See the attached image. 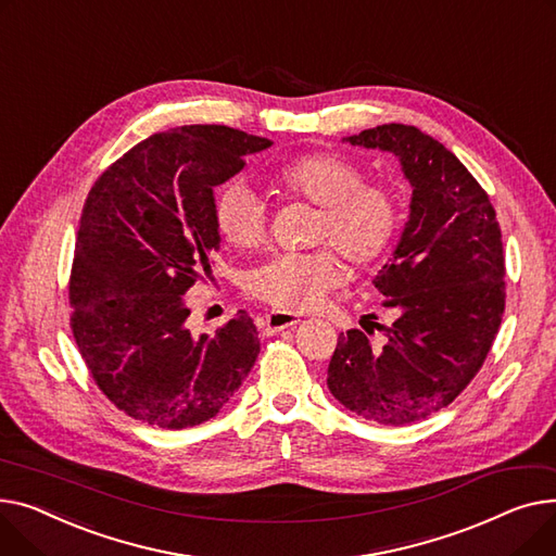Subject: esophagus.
<instances>
[{
	"label": "esophagus",
	"mask_w": 556,
	"mask_h": 556,
	"mask_svg": "<svg viewBox=\"0 0 556 556\" xmlns=\"http://www.w3.org/2000/svg\"><path fill=\"white\" fill-rule=\"evenodd\" d=\"M299 323H301V318L291 316L287 312H271V314L260 318V328H263L265 334H276V332L293 328V325H299Z\"/></svg>",
	"instance_id": "obj_1"
}]
</instances>
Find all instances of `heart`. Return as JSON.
<instances>
[{
	"label": "heart",
	"mask_w": 556,
	"mask_h": 556,
	"mask_svg": "<svg viewBox=\"0 0 556 556\" xmlns=\"http://www.w3.org/2000/svg\"><path fill=\"white\" fill-rule=\"evenodd\" d=\"M364 179L358 163L334 152L299 156L267 175L269 186L282 198H301L318 206L312 242L334 247L352 265H368L379 257L400 224L395 192ZM213 219L222 240L236 249H255L267 233L265 204L242 179H231L217 190ZM330 247L267 260L249 274V293L280 312L314 309L345 276Z\"/></svg>",
	"instance_id": "heart-1"
}]
</instances>
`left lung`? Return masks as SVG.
<instances>
[{"label": "left lung", "mask_w": 556, "mask_h": 556, "mask_svg": "<svg viewBox=\"0 0 556 556\" xmlns=\"http://www.w3.org/2000/svg\"><path fill=\"white\" fill-rule=\"evenodd\" d=\"M345 143L395 154L413 188L393 255L375 276L390 325L381 350L339 334L330 393L364 419L402 427L448 406L480 370L505 312L496 211L460 159L421 129L377 125Z\"/></svg>", "instance_id": "8db88e82"}]
</instances>
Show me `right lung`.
I'll return each instance as SVG.
<instances>
[{
  "label": "right lung",
  "instance_id": "add662e5",
  "mask_svg": "<svg viewBox=\"0 0 556 556\" xmlns=\"http://www.w3.org/2000/svg\"><path fill=\"white\" fill-rule=\"evenodd\" d=\"M269 146L226 125H181L125 152L87 194L72 332L103 395L148 427L208 421L255 364L260 339L247 312L194 337L184 296L211 278L219 249L213 188Z\"/></svg>",
  "mask_w": 556,
  "mask_h": 556
}]
</instances>
